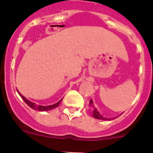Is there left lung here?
<instances>
[{"label":"left lung","instance_id":"left-lung-1","mask_svg":"<svg viewBox=\"0 0 153 153\" xmlns=\"http://www.w3.org/2000/svg\"><path fill=\"white\" fill-rule=\"evenodd\" d=\"M90 106L91 108V113H92V116H93L94 118L97 119V120H105V121H107V120H113V118H106V117H102V115L100 113H99V111L97 110V108L94 106L93 105V102L92 100H90ZM117 118V117H116Z\"/></svg>","mask_w":153,"mask_h":153}]
</instances>
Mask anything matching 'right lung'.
<instances>
[{
	"label": "right lung",
	"instance_id": "1",
	"mask_svg": "<svg viewBox=\"0 0 153 153\" xmlns=\"http://www.w3.org/2000/svg\"><path fill=\"white\" fill-rule=\"evenodd\" d=\"M17 93H19V95L21 96V98L24 100V102H26V104H27L30 107L32 108L33 109H35V110H38V111H48V110H51V109H54V108L57 107V106L60 105V102H61V100H63V99H61V100H60V101H58L56 103L53 104V105H50V106H41V105H36L34 102L28 100L27 99L25 98V97H24L19 91H17Z\"/></svg>",
	"mask_w": 153,
	"mask_h": 153
}]
</instances>
